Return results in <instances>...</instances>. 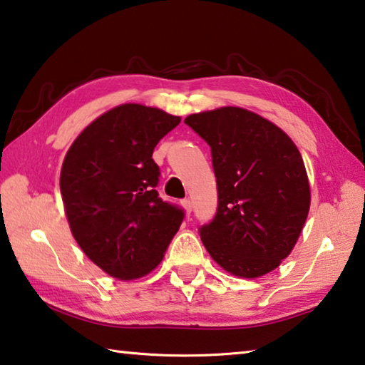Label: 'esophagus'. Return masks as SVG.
Returning <instances> with one entry per match:
<instances>
[{
	"mask_svg": "<svg viewBox=\"0 0 365 365\" xmlns=\"http://www.w3.org/2000/svg\"><path fill=\"white\" fill-rule=\"evenodd\" d=\"M182 206H183L185 212H187V214H190L191 209H193V205H191L190 200H183V201H182Z\"/></svg>",
	"mask_w": 365,
	"mask_h": 365,
	"instance_id": "esophagus-1",
	"label": "esophagus"
}]
</instances>
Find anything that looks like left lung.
<instances>
[{"mask_svg": "<svg viewBox=\"0 0 365 365\" xmlns=\"http://www.w3.org/2000/svg\"><path fill=\"white\" fill-rule=\"evenodd\" d=\"M211 146L219 207L200 230L228 274L257 279L275 270L298 242L311 207L304 160L274 122L224 106L185 119Z\"/></svg>", "mask_w": 365, "mask_h": 365, "instance_id": "obj_1", "label": "left lung"}]
</instances>
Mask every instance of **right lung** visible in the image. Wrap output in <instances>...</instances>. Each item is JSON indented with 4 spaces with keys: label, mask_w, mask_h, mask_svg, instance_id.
<instances>
[{
    "label": "right lung",
    "mask_w": 365,
    "mask_h": 365,
    "mask_svg": "<svg viewBox=\"0 0 365 365\" xmlns=\"http://www.w3.org/2000/svg\"><path fill=\"white\" fill-rule=\"evenodd\" d=\"M180 117L138 103L106 110L66 153L59 187L72 237L119 280L141 279L164 259L183 211L159 197L154 146Z\"/></svg>",
    "instance_id": "right-lung-1"
}]
</instances>
